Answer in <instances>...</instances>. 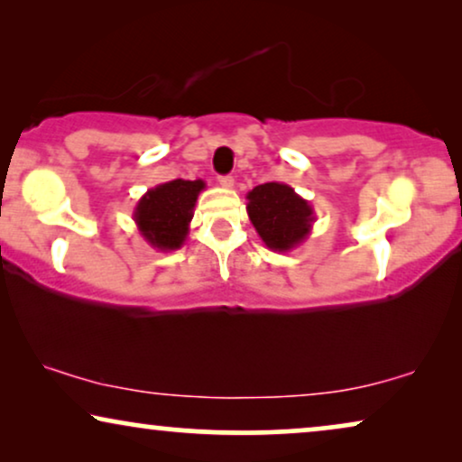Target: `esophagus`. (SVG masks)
I'll list each match as a JSON object with an SVG mask.
<instances>
[{
	"label": "esophagus",
	"instance_id": "obj_1",
	"mask_svg": "<svg viewBox=\"0 0 462 462\" xmlns=\"http://www.w3.org/2000/svg\"><path fill=\"white\" fill-rule=\"evenodd\" d=\"M218 185L223 189H231L233 187V176H218Z\"/></svg>",
	"mask_w": 462,
	"mask_h": 462
}]
</instances>
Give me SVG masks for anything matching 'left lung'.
Segmentation results:
<instances>
[{
  "mask_svg": "<svg viewBox=\"0 0 462 462\" xmlns=\"http://www.w3.org/2000/svg\"><path fill=\"white\" fill-rule=\"evenodd\" d=\"M250 223L273 252H290L313 229L315 212L307 199L283 182H264L245 195Z\"/></svg>",
  "mask_w": 462,
  "mask_h": 462,
  "instance_id": "8db88e82",
  "label": "left lung"
}]
</instances>
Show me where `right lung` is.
Segmentation results:
<instances>
[{
    "instance_id": "add662e5",
    "label": "right lung",
    "mask_w": 462,
    "mask_h": 462,
    "mask_svg": "<svg viewBox=\"0 0 462 462\" xmlns=\"http://www.w3.org/2000/svg\"><path fill=\"white\" fill-rule=\"evenodd\" d=\"M204 189L206 182L201 179H176L149 189L138 199L134 214H132L144 242L160 252L182 248L189 236L195 201Z\"/></svg>"
}]
</instances>
